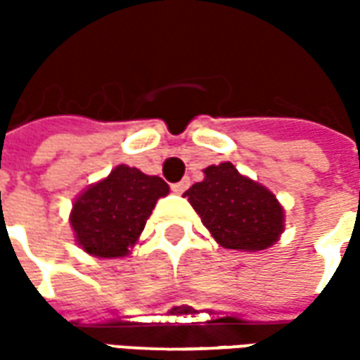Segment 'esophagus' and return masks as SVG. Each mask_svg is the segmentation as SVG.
Listing matches in <instances>:
<instances>
[{
  "instance_id": "1",
  "label": "esophagus",
  "mask_w": 360,
  "mask_h": 360,
  "mask_svg": "<svg viewBox=\"0 0 360 360\" xmlns=\"http://www.w3.org/2000/svg\"><path fill=\"white\" fill-rule=\"evenodd\" d=\"M188 185H191V181L183 179V181H179V183L172 185V191L175 193V195H183V193H185V191L188 188Z\"/></svg>"
}]
</instances>
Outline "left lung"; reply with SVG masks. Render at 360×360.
<instances>
[{
    "mask_svg": "<svg viewBox=\"0 0 360 360\" xmlns=\"http://www.w3.org/2000/svg\"><path fill=\"white\" fill-rule=\"evenodd\" d=\"M183 196L224 249L260 252L276 245L285 229V210L276 195L231 162L208 165L204 179Z\"/></svg>",
    "mask_w": 360,
    "mask_h": 360,
    "instance_id": "8db88e82",
    "label": "left lung"
}]
</instances>
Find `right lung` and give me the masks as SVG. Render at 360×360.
I'll list each match as a JSON object with an SVG mask.
<instances>
[{
  "label": "right lung",
  "mask_w": 360,
  "mask_h": 360,
  "mask_svg": "<svg viewBox=\"0 0 360 360\" xmlns=\"http://www.w3.org/2000/svg\"><path fill=\"white\" fill-rule=\"evenodd\" d=\"M169 187L162 177L121 164L75 198V241L94 258H123L139 245L146 219Z\"/></svg>",
  "instance_id": "obj_1"
}]
</instances>
